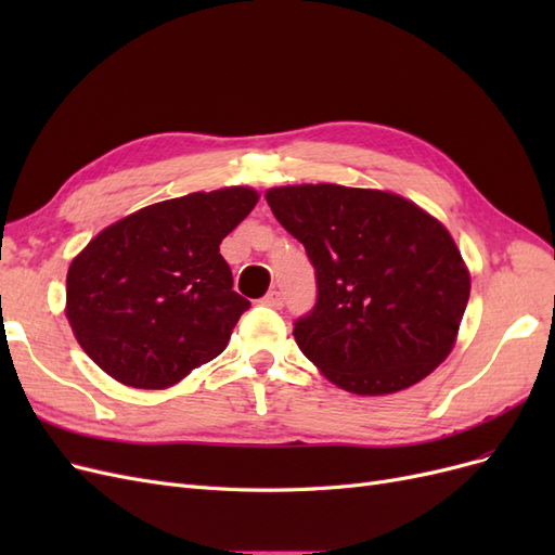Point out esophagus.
<instances>
[{
	"instance_id": "1",
	"label": "esophagus",
	"mask_w": 555,
	"mask_h": 555,
	"mask_svg": "<svg viewBox=\"0 0 555 555\" xmlns=\"http://www.w3.org/2000/svg\"><path fill=\"white\" fill-rule=\"evenodd\" d=\"M261 304H263V306H268V308H275V310H280V308L284 306V296H282V292H280V289H271V292H268V294L261 298Z\"/></svg>"
}]
</instances>
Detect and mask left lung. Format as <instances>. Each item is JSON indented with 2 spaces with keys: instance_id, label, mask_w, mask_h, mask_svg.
<instances>
[{
  "instance_id": "obj_1",
  "label": "left lung",
  "mask_w": 555,
  "mask_h": 555,
  "mask_svg": "<svg viewBox=\"0 0 555 555\" xmlns=\"http://www.w3.org/2000/svg\"><path fill=\"white\" fill-rule=\"evenodd\" d=\"M266 201L314 266L317 304L294 338L335 386L396 393L449 357L469 273L435 217L398 194L343 184L273 188Z\"/></svg>"
}]
</instances>
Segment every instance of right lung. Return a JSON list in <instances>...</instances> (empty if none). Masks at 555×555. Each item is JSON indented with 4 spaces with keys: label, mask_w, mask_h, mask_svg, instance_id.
<instances>
[{
    "label": "right lung",
    "mask_w": 555,
    "mask_h": 555,
    "mask_svg": "<svg viewBox=\"0 0 555 555\" xmlns=\"http://www.w3.org/2000/svg\"><path fill=\"white\" fill-rule=\"evenodd\" d=\"M257 201L249 188L194 192L94 236L66 273V319L82 351L133 389H166L220 357L249 308L220 243Z\"/></svg>",
    "instance_id": "1"
}]
</instances>
